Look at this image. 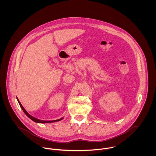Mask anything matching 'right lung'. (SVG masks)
<instances>
[{
	"label": "right lung",
	"instance_id": "1",
	"mask_svg": "<svg viewBox=\"0 0 156 156\" xmlns=\"http://www.w3.org/2000/svg\"><path fill=\"white\" fill-rule=\"evenodd\" d=\"M17 101H18V102H19V105H20L21 108L22 109L23 111L24 112V113L26 115V116H27V117H29L31 120H32L33 121H34V122H37V123H41V124H44V123H51V122H55L59 121L62 120V119L64 118V117H63V118H60V119H56V120H53V121H43V120L38 119L35 118H34V116H31L25 110V109L23 108L22 105L21 104V103L20 102V101H19V99L17 98Z\"/></svg>",
	"mask_w": 156,
	"mask_h": 156
}]
</instances>
